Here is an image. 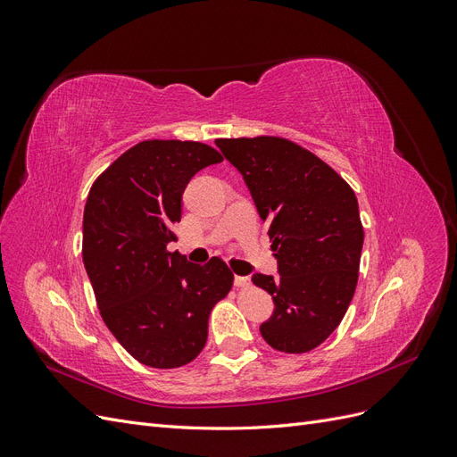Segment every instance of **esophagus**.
<instances>
[{
    "instance_id": "esophagus-1",
    "label": "esophagus",
    "mask_w": 457,
    "mask_h": 457,
    "mask_svg": "<svg viewBox=\"0 0 457 457\" xmlns=\"http://www.w3.org/2000/svg\"><path fill=\"white\" fill-rule=\"evenodd\" d=\"M234 286L247 289V287H252V280L247 278V276H237V278H234Z\"/></svg>"
}]
</instances>
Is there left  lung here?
Here are the masks:
<instances>
[{
  "label": "left lung",
  "instance_id": "left-lung-1",
  "mask_svg": "<svg viewBox=\"0 0 457 457\" xmlns=\"http://www.w3.org/2000/svg\"><path fill=\"white\" fill-rule=\"evenodd\" d=\"M215 145L242 173L278 259V278H252L274 299L261 336L276 351L309 353L341 324L356 289L364 228L354 190L311 150L284 137Z\"/></svg>",
  "mask_w": 457,
  "mask_h": 457
}]
</instances>
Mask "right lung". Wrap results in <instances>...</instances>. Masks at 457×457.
<instances>
[{
    "label": "right lung",
    "instance_id": "1",
    "mask_svg": "<svg viewBox=\"0 0 457 457\" xmlns=\"http://www.w3.org/2000/svg\"><path fill=\"white\" fill-rule=\"evenodd\" d=\"M223 162L198 141L137 143L95 179L84 210L81 255L106 328L145 366L181 368L202 353L212 309L234 274L170 252L181 196L200 170Z\"/></svg>",
    "mask_w": 457,
    "mask_h": 457
}]
</instances>
